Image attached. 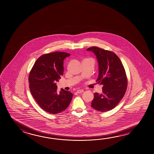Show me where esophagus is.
Returning <instances> with one entry per match:
<instances>
[{
    "instance_id": "34e87169",
    "label": "esophagus",
    "mask_w": 154,
    "mask_h": 154,
    "mask_svg": "<svg viewBox=\"0 0 154 154\" xmlns=\"http://www.w3.org/2000/svg\"><path fill=\"white\" fill-rule=\"evenodd\" d=\"M83 92V90H78L77 91V92L78 94H82V93Z\"/></svg>"
}]
</instances>
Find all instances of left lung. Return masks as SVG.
Returning a JSON list of instances; mask_svg holds the SVG:
<instances>
[{
	"mask_svg": "<svg viewBox=\"0 0 154 154\" xmlns=\"http://www.w3.org/2000/svg\"><path fill=\"white\" fill-rule=\"evenodd\" d=\"M96 56L99 66L96 81L102 85V94L94 93L91 106L100 112H106L116 107L124 97L128 85L124 66L113 52L96 46L86 50Z\"/></svg>",
	"mask_w": 154,
	"mask_h": 154,
	"instance_id": "1",
	"label": "left lung"
}]
</instances>
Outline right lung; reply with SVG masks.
Masks as SVG:
<instances>
[{"mask_svg": "<svg viewBox=\"0 0 154 154\" xmlns=\"http://www.w3.org/2000/svg\"><path fill=\"white\" fill-rule=\"evenodd\" d=\"M70 54L54 52L41 56L30 71L29 82L30 91L38 105L51 114L62 112L68 108L73 94L61 89L57 92L56 82L63 75V61Z\"/></svg>", "mask_w": 154, "mask_h": 154, "instance_id": "right-lung-1", "label": "right lung"}]
</instances>
